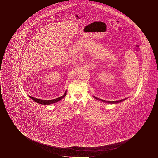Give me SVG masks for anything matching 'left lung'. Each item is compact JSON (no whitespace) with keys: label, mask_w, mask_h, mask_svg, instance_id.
I'll return each instance as SVG.
<instances>
[{"label":"left lung","mask_w":158,"mask_h":158,"mask_svg":"<svg viewBox=\"0 0 158 158\" xmlns=\"http://www.w3.org/2000/svg\"><path fill=\"white\" fill-rule=\"evenodd\" d=\"M94 98L96 99V100H101L102 101V102H106V103H108V104H117V103H119V102H121L122 101H124L126 99H127V98H124V99H122V100H118V101H105V100H101V99H100V98H96L95 96H94Z\"/></svg>","instance_id":"1"}]
</instances>
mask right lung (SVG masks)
<instances>
[{
	"label": "right lung",
	"instance_id": "add662e5",
	"mask_svg": "<svg viewBox=\"0 0 158 158\" xmlns=\"http://www.w3.org/2000/svg\"><path fill=\"white\" fill-rule=\"evenodd\" d=\"M66 91L65 92L64 94L63 95L57 98H55L53 100H41V99H38V98H35L32 96H30V98H32L34 101H35L38 104H42V105H51V104H54L57 102L58 101H60V100H62L63 98H64L65 96H66Z\"/></svg>",
	"mask_w": 158,
	"mask_h": 158
}]
</instances>
